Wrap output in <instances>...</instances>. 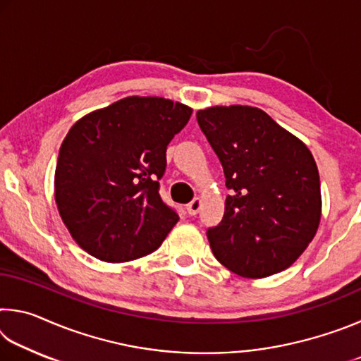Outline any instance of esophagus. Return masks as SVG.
Instances as JSON below:
<instances>
[{"mask_svg": "<svg viewBox=\"0 0 361 361\" xmlns=\"http://www.w3.org/2000/svg\"><path fill=\"white\" fill-rule=\"evenodd\" d=\"M200 207H202V200H200L199 197H195L191 204H188L186 210H188L189 215H195V213L200 210Z\"/></svg>", "mask_w": 361, "mask_h": 361, "instance_id": "esophagus-1", "label": "esophagus"}]
</instances>
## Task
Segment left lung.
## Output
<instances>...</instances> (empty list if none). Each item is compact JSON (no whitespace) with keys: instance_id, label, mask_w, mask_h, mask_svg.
Instances as JSON below:
<instances>
[{"instance_id":"obj_1","label":"left lung","mask_w":361,"mask_h":361,"mask_svg":"<svg viewBox=\"0 0 361 361\" xmlns=\"http://www.w3.org/2000/svg\"><path fill=\"white\" fill-rule=\"evenodd\" d=\"M197 122L231 189L221 223L207 231L213 255L245 279L285 271L320 224V176L312 152L255 106L199 109Z\"/></svg>"}]
</instances>
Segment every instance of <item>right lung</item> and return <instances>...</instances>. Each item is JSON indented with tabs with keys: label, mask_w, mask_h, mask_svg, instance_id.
<instances>
[{
	"label": "right lung",
	"mask_w": 361,
	"mask_h": 361,
	"mask_svg": "<svg viewBox=\"0 0 361 361\" xmlns=\"http://www.w3.org/2000/svg\"><path fill=\"white\" fill-rule=\"evenodd\" d=\"M192 108L162 97H126L75 122L60 146L54 194L62 221L89 255L127 262L161 247L178 221L159 178L167 145Z\"/></svg>",
	"instance_id": "right-lung-1"
}]
</instances>
